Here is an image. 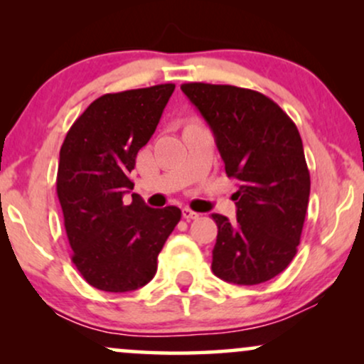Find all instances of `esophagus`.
Returning a JSON list of instances; mask_svg holds the SVG:
<instances>
[{
  "instance_id": "esophagus-1",
  "label": "esophagus",
  "mask_w": 364,
  "mask_h": 364,
  "mask_svg": "<svg viewBox=\"0 0 364 364\" xmlns=\"http://www.w3.org/2000/svg\"><path fill=\"white\" fill-rule=\"evenodd\" d=\"M183 219H186V220H191V219H198V214H196V212L191 210V208L185 207V208H183Z\"/></svg>"
}]
</instances>
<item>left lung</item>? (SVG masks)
Returning a JSON list of instances; mask_svg holds the SVG:
<instances>
[{
    "label": "left lung",
    "mask_w": 364,
    "mask_h": 364,
    "mask_svg": "<svg viewBox=\"0 0 364 364\" xmlns=\"http://www.w3.org/2000/svg\"><path fill=\"white\" fill-rule=\"evenodd\" d=\"M214 132L228 178L237 179L236 220L212 214V272L255 286L274 279L296 252L310 200V171L294 121L272 99L235 85L183 83Z\"/></svg>",
    "instance_id": "8db88e82"
}]
</instances>
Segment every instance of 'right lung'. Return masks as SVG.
Masks as SVG:
<instances>
[{
	"label": "right lung",
	"instance_id": "obj_1",
	"mask_svg": "<svg viewBox=\"0 0 364 364\" xmlns=\"http://www.w3.org/2000/svg\"><path fill=\"white\" fill-rule=\"evenodd\" d=\"M174 83L104 94L78 116L60 150L56 193L72 262L90 286L135 291L156 275L157 257L181 219L178 207L150 208L129 173L156 132Z\"/></svg>",
	"mask_w": 364,
	"mask_h": 364
}]
</instances>
